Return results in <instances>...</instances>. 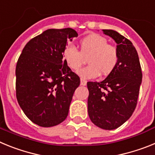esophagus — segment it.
Wrapping results in <instances>:
<instances>
[{"instance_id": "1", "label": "esophagus", "mask_w": 155, "mask_h": 155, "mask_svg": "<svg viewBox=\"0 0 155 155\" xmlns=\"http://www.w3.org/2000/svg\"><path fill=\"white\" fill-rule=\"evenodd\" d=\"M81 84L83 86H85L87 84V81L84 80V79H81Z\"/></svg>"}]
</instances>
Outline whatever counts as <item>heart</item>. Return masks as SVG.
I'll return each mask as SVG.
<instances>
[{
  "instance_id": "b5f03b06",
  "label": "heart",
  "mask_w": 155,
  "mask_h": 155,
  "mask_svg": "<svg viewBox=\"0 0 155 155\" xmlns=\"http://www.w3.org/2000/svg\"><path fill=\"white\" fill-rule=\"evenodd\" d=\"M106 38L97 33H90L79 42L80 50L73 45H68L63 51V59L73 71H77L83 64L84 57L87 58L88 65L78 71L84 79L95 78L102 73L112 74L118 65L120 56L117 48L108 44Z\"/></svg>"
}]
</instances>
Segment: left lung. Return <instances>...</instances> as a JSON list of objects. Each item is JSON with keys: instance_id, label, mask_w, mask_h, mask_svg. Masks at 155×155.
I'll return each instance as SVG.
<instances>
[{"instance_id": "8db88e82", "label": "left lung", "mask_w": 155, "mask_h": 155, "mask_svg": "<svg viewBox=\"0 0 155 155\" xmlns=\"http://www.w3.org/2000/svg\"><path fill=\"white\" fill-rule=\"evenodd\" d=\"M103 32L117 43L120 60L115 71L105 80L87 83V112L94 125L110 130L123 125L134 112L142 71L132 42L113 30L103 29Z\"/></svg>"}]
</instances>
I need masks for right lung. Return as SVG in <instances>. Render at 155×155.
Returning <instances> with one entry per match:
<instances>
[{
	"mask_svg": "<svg viewBox=\"0 0 155 155\" xmlns=\"http://www.w3.org/2000/svg\"><path fill=\"white\" fill-rule=\"evenodd\" d=\"M78 36L71 28L48 29L27 42L16 65V97L32 123L50 127L68 115L80 78L63 60L68 39Z\"/></svg>",
	"mask_w": 155,
	"mask_h": 155,
	"instance_id": "add662e5",
	"label": "right lung"
}]
</instances>
